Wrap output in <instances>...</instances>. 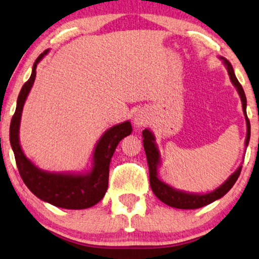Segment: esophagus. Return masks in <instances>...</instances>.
<instances>
[{
    "label": "esophagus",
    "instance_id": "34e87169",
    "mask_svg": "<svg viewBox=\"0 0 259 259\" xmlns=\"http://www.w3.org/2000/svg\"><path fill=\"white\" fill-rule=\"evenodd\" d=\"M134 122H135V124H137V125L144 124V123H146L145 115L141 113V111H138V113H136V115L134 116Z\"/></svg>",
    "mask_w": 259,
    "mask_h": 259
}]
</instances>
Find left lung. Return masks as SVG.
Returning <instances> with one entry per match:
<instances>
[{
	"label": "left lung",
	"mask_w": 259,
	"mask_h": 259,
	"mask_svg": "<svg viewBox=\"0 0 259 259\" xmlns=\"http://www.w3.org/2000/svg\"><path fill=\"white\" fill-rule=\"evenodd\" d=\"M223 61H225L227 69H228L231 82H233L234 86L237 88L238 94L241 96L243 113L245 115L246 128H248V131H246L245 145H248L250 141V121L248 118V115H246V98H245L244 91H243L241 83L238 82L236 75H235L231 64L227 59H223ZM143 145H144L146 159H148L150 186H151L152 192L154 193V195L160 200V201H163L164 203H166L171 207L179 208V209H195V208L207 206V204L214 202L215 200L222 198L227 192H229L230 188L234 186V184L236 183V180L238 179V177H240V173L242 169V166L238 167L236 171L229 177V179L227 180L225 184L221 185L218 190H215L210 193H207V194H202V195L190 194V193L173 190V188L169 187L168 185L164 184L163 181L158 179L157 166L158 164H159V152H158L156 144H154V138L152 136V134L150 133L148 129L143 130Z\"/></svg>",
	"instance_id": "left-lung-1"
}]
</instances>
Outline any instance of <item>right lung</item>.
I'll return each mask as SVG.
<instances>
[{
	"mask_svg": "<svg viewBox=\"0 0 259 259\" xmlns=\"http://www.w3.org/2000/svg\"><path fill=\"white\" fill-rule=\"evenodd\" d=\"M48 50L37 58L30 79L23 84L17 99L16 110L10 123V144L21 178L37 198L66 209H84L98 203L105 196L109 178V163L118 142L131 134L130 122H123L106 131L94 152V167L84 176L55 175L37 168L24 156L18 141V128L25 99L34 82L36 67Z\"/></svg>",
	"mask_w": 259,
	"mask_h": 259,
	"instance_id": "1",
	"label": "right lung"
}]
</instances>
